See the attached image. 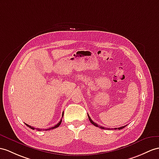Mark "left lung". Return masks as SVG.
I'll return each mask as SVG.
<instances>
[{
	"instance_id": "8db88e82",
	"label": "left lung",
	"mask_w": 159,
	"mask_h": 159,
	"mask_svg": "<svg viewBox=\"0 0 159 159\" xmlns=\"http://www.w3.org/2000/svg\"><path fill=\"white\" fill-rule=\"evenodd\" d=\"M88 119H89V120H90V121L91 122V123L92 124H93L94 125V126H96V127H100V128H101V129H110V128H104V127H102V126H98L97 124H96V123H94V121H92V120L91 119V118L90 117V116H89V115L88 114ZM125 127V126H122V127H119L118 128V129H123V128H124V127ZM115 129H117V128H115Z\"/></svg>"
}]
</instances>
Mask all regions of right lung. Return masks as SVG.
I'll list each match as a JSON object with an SVG mask.
<instances>
[{"mask_svg": "<svg viewBox=\"0 0 159 159\" xmlns=\"http://www.w3.org/2000/svg\"><path fill=\"white\" fill-rule=\"evenodd\" d=\"M62 115H63V116H62V117H63V114H62ZM61 122H62V119H61V121L59 122V123H57V124L56 125H55V126H54V127H50V128H49V129H46V130H50V129H55V128H57V127H59L60 125H61ZM25 125H27V126H28V127H30V128L31 129H34L35 128H34V127H32V126H30V125H28V124H26V123H25ZM38 131H40V130H42V129H38Z\"/></svg>", "mask_w": 159, "mask_h": 159, "instance_id": "add662e5", "label": "right lung"}]
</instances>
